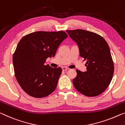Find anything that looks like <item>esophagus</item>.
<instances>
[{
    "label": "esophagus",
    "mask_w": 125,
    "mask_h": 125,
    "mask_svg": "<svg viewBox=\"0 0 125 125\" xmlns=\"http://www.w3.org/2000/svg\"><path fill=\"white\" fill-rule=\"evenodd\" d=\"M70 70V68H68V67H62V70L63 71H67Z\"/></svg>",
    "instance_id": "1"
}]
</instances>
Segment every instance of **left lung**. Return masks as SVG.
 Masks as SVG:
<instances>
[{"label": "left lung", "mask_w": 125, "mask_h": 125, "mask_svg": "<svg viewBox=\"0 0 125 125\" xmlns=\"http://www.w3.org/2000/svg\"><path fill=\"white\" fill-rule=\"evenodd\" d=\"M78 45L80 56L86 60V72L77 70L73 80L75 88L88 97L101 94L110 85L114 65L109 46L104 38L83 29L66 31Z\"/></svg>", "instance_id": "left-lung-1"}]
</instances>
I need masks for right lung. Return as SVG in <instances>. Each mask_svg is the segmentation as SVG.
Here are the masks:
<instances>
[{
  "mask_svg": "<svg viewBox=\"0 0 125 125\" xmlns=\"http://www.w3.org/2000/svg\"><path fill=\"white\" fill-rule=\"evenodd\" d=\"M68 35L64 31H38L24 36L13 54L15 76L25 92L35 98L48 96L57 87L62 68L44 63L54 57Z\"/></svg>",
  "mask_w": 125,
  "mask_h": 125,
  "instance_id": "1",
  "label": "right lung"
}]
</instances>
